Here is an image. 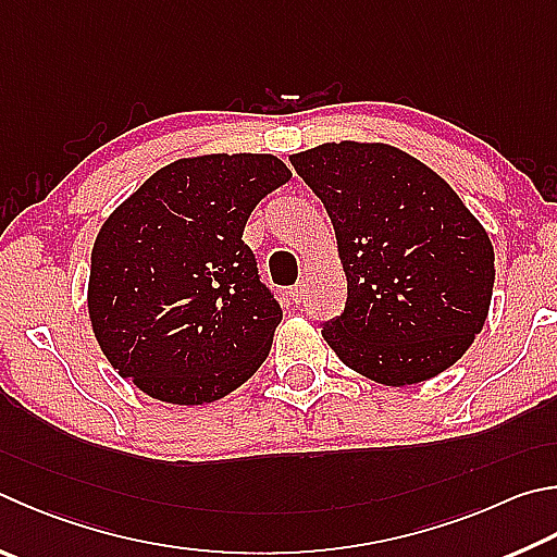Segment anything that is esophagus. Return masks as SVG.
Returning <instances> with one entry per match:
<instances>
[{"instance_id":"esophagus-1","label":"esophagus","mask_w":557,"mask_h":557,"mask_svg":"<svg viewBox=\"0 0 557 557\" xmlns=\"http://www.w3.org/2000/svg\"><path fill=\"white\" fill-rule=\"evenodd\" d=\"M289 297H292V301H295V305H301V301H307V297H309V285H307V282L305 280L297 282V285L292 287Z\"/></svg>"}]
</instances>
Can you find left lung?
<instances>
[{"instance_id": "1", "label": "left lung", "mask_w": 557, "mask_h": 557, "mask_svg": "<svg viewBox=\"0 0 557 557\" xmlns=\"http://www.w3.org/2000/svg\"><path fill=\"white\" fill-rule=\"evenodd\" d=\"M326 207L348 277L321 336L350 370L404 387L436 377L487 319L494 250L446 180L382 144H323L289 158Z\"/></svg>"}]
</instances>
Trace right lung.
I'll return each mask as SVG.
<instances>
[{"mask_svg": "<svg viewBox=\"0 0 557 557\" xmlns=\"http://www.w3.org/2000/svg\"><path fill=\"white\" fill-rule=\"evenodd\" d=\"M289 177L275 156L175 160L104 221L87 305L121 377L160 401L207 404L262 366L282 309L244 228Z\"/></svg>", "mask_w": 557, "mask_h": 557, "instance_id": "right-lung-1", "label": "right lung"}]
</instances>
